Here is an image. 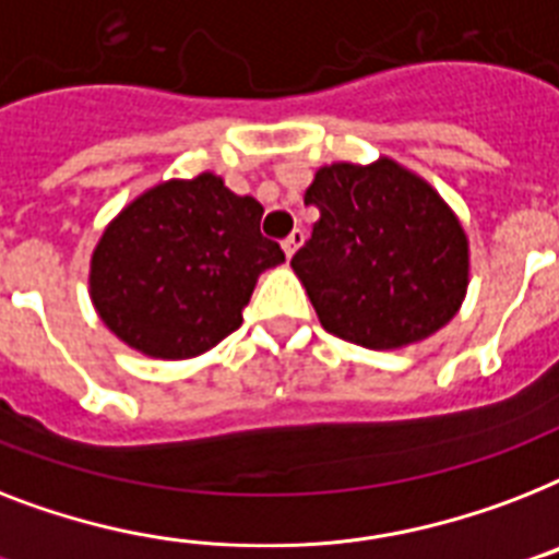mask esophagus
<instances>
[{"instance_id":"1","label":"esophagus","mask_w":559,"mask_h":559,"mask_svg":"<svg viewBox=\"0 0 559 559\" xmlns=\"http://www.w3.org/2000/svg\"><path fill=\"white\" fill-rule=\"evenodd\" d=\"M301 247H304V229H293V233H289V238L284 240V255L293 258Z\"/></svg>"}]
</instances>
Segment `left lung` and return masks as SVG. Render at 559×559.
Returning <instances> with one entry per match:
<instances>
[{
  "mask_svg": "<svg viewBox=\"0 0 559 559\" xmlns=\"http://www.w3.org/2000/svg\"><path fill=\"white\" fill-rule=\"evenodd\" d=\"M304 203L312 238L289 261L326 333L370 350L425 342L460 312L468 235L442 194L402 163H330Z\"/></svg>",
  "mask_w": 559,
  "mask_h": 559,
  "instance_id": "1",
  "label": "left lung"
}]
</instances>
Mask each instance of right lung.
<instances>
[{
	"mask_svg": "<svg viewBox=\"0 0 559 559\" xmlns=\"http://www.w3.org/2000/svg\"><path fill=\"white\" fill-rule=\"evenodd\" d=\"M261 215L215 171L138 194L91 252L88 295L103 324L148 358L212 350L240 326L258 275L284 261Z\"/></svg>",
	"mask_w": 559,
	"mask_h": 559,
	"instance_id": "right-lung-1",
	"label": "right lung"
}]
</instances>
